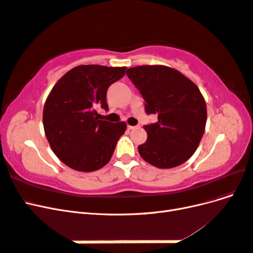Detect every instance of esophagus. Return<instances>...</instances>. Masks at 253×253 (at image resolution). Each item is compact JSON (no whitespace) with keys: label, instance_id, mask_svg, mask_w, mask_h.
<instances>
[{"label":"esophagus","instance_id":"34e87169","mask_svg":"<svg viewBox=\"0 0 253 253\" xmlns=\"http://www.w3.org/2000/svg\"><path fill=\"white\" fill-rule=\"evenodd\" d=\"M127 128L128 129H135V128H137V126H127Z\"/></svg>","mask_w":253,"mask_h":253}]
</instances>
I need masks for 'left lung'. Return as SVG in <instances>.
Here are the masks:
<instances>
[{
  "mask_svg": "<svg viewBox=\"0 0 253 253\" xmlns=\"http://www.w3.org/2000/svg\"><path fill=\"white\" fill-rule=\"evenodd\" d=\"M127 77L143 97L155 124L144 126L148 139L138 147L145 162L160 169L180 166L194 154L205 132L206 101L195 83L174 68L141 65L128 68Z\"/></svg>",
  "mask_w": 253,
  "mask_h": 253,
  "instance_id": "left-lung-1",
  "label": "left lung"
}]
</instances>
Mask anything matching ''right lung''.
<instances>
[{"mask_svg":"<svg viewBox=\"0 0 253 253\" xmlns=\"http://www.w3.org/2000/svg\"><path fill=\"white\" fill-rule=\"evenodd\" d=\"M126 70L79 65L52 87L43 109L44 131L52 152L67 167L93 172L110 162L126 125L101 120L96 110H109L106 91Z\"/></svg>","mask_w":253,"mask_h":253,"instance_id":"1","label":"right lung"}]
</instances>
